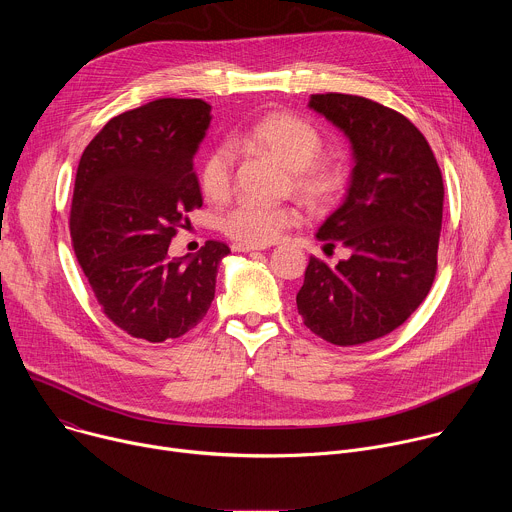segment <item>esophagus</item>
I'll use <instances>...</instances> for the list:
<instances>
[{
	"label": "esophagus",
	"mask_w": 512,
	"mask_h": 512,
	"mask_svg": "<svg viewBox=\"0 0 512 512\" xmlns=\"http://www.w3.org/2000/svg\"><path fill=\"white\" fill-rule=\"evenodd\" d=\"M235 253H251V251H263L267 249V245H245V243H235L231 247Z\"/></svg>",
	"instance_id": "esophagus-1"
}]
</instances>
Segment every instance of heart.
Segmentation results:
<instances>
[{
  "mask_svg": "<svg viewBox=\"0 0 512 512\" xmlns=\"http://www.w3.org/2000/svg\"><path fill=\"white\" fill-rule=\"evenodd\" d=\"M239 145L267 154L291 170V186L314 208L334 204L346 190V166L320 158L324 139L306 119L291 113H269L247 127ZM235 154L229 145H216L200 164V188L212 202H223L233 192ZM300 221V212L287 204L243 200L221 221L227 237L245 245H267Z\"/></svg>",
  "mask_w": 512,
  "mask_h": 512,
  "instance_id": "1",
  "label": "heart"
}]
</instances>
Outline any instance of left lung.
<instances>
[{
  "label": "left lung",
  "mask_w": 512,
  "mask_h": 512,
  "mask_svg": "<svg viewBox=\"0 0 512 512\" xmlns=\"http://www.w3.org/2000/svg\"><path fill=\"white\" fill-rule=\"evenodd\" d=\"M310 109L352 143L344 202L316 237L350 249L336 267L310 257L298 312L338 346L377 340L399 328L429 294L437 271L444 180L423 133L371 99L312 95Z\"/></svg>",
  "instance_id": "obj_1"
}]
</instances>
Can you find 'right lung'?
Instances as JSON below:
<instances>
[{
    "instance_id": "obj_1",
    "label": "right lung",
    "mask_w": 512,
    "mask_h": 512,
    "mask_svg": "<svg viewBox=\"0 0 512 512\" xmlns=\"http://www.w3.org/2000/svg\"><path fill=\"white\" fill-rule=\"evenodd\" d=\"M210 119L202 99H158L109 119L79 162L72 249L105 316L133 338L164 342L192 330L231 253L206 241L196 255H168L202 206L194 156Z\"/></svg>"
}]
</instances>
